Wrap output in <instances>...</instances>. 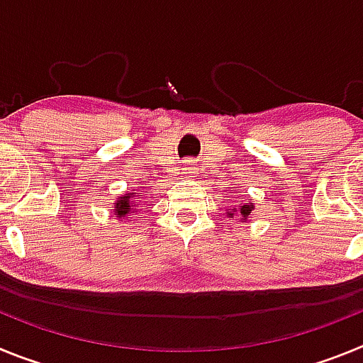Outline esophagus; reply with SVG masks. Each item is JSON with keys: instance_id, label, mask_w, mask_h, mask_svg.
I'll use <instances>...</instances> for the list:
<instances>
[{"instance_id": "obj_1", "label": "esophagus", "mask_w": 363, "mask_h": 363, "mask_svg": "<svg viewBox=\"0 0 363 363\" xmlns=\"http://www.w3.org/2000/svg\"><path fill=\"white\" fill-rule=\"evenodd\" d=\"M192 172H194V165H192L191 160H187V162L184 163V174L185 176H191Z\"/></svg>"}]
</instances>
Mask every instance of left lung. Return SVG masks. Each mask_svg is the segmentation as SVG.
I'll return each instance as SVG.
<instances>
[{
    "label": "left lung",
    "instance_id": "obj_1",
    "mask_svg": "<svg viewBox=\"0 0 363 363\" xmlns=\"http://www.w3.org/2000/svg\"><path fill=\"white\" fill-rule=\"evenodd\" d=\"M255 211V205L252 203H240L236 209H229V213H227V216H233V214H238L240 220H245L247 218L251 216V213Z\"/></svg>",
    "mask_w": 363,
    "mask_h": 363
}]
</instances>
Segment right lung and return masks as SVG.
I'll return each instance as SVG.
<instances>
[{
	"instance_id": "1",
	"label": "right lung",
	"mask_w": 363,
	"mask_h": 363,
	"mask_svg": "<svg viewBox=\"0 0 363 363\" xmlns=\"http://www.w3.org/2000/svg\"><path fill=\"white\" fill-rule=\"evenodd\" d=\"M138 196H140V192H127V194L120 196L116 200V203H114V209H112V213L116 214V218H120V220H125V218L129 216L130 213H134Z\"/></svg>"
}]
</instances>
